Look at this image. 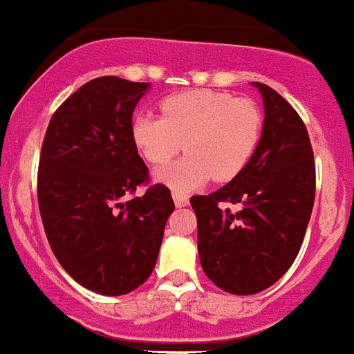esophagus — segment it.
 Here are the masks:
<instances>
[{
	"instance_id": "esophagus-1",
	"label": "esophagus",
	"mask_w": 354,
	"mask_h": 354,
	"mask_svg": "<svg viewBox=\"0 0 354 354\" xmlns=\"http://www.w3.org/2000/svg\"><path fill=\"white\" fill-rule=\"evenodd\" d=\"M172 200H174L176 207H185V205H189V198L185 194H180V192H172Z\"/></svg>"
}]
</instances>
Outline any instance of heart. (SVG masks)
<instances>
[{"label":"heart","instance_id":"obj_1","mask_svg":"<svg viewBox=\"0 0 354 354\" xmlns=\"http://www.w3.org/2000/svg\"><path fill=\"white\" fill-rule=\"evenodd\" d=\"M162 117L138 113L131 140L149 163H165L178 151L187 156L154 172V180L176 192L194 191L210 178L228 182L254 156L263 131L255 102L216 90H192L160 102Z\"/></svg>","mask_w":354,"mask_h":354}]
</instances>
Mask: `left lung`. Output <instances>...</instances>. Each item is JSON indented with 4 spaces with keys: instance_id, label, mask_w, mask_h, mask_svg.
Returning a JSON list of instances; mask_svg holds the SVG:
<instances>
[{
    "instance_id": "8db88e82",
    "label": "left lung",
    "mask_w": 354,
    "mask_h": 354,
    "mask_svg": "<svg viewBox=\"0 0 354 354\" xmlns=\"http://www.w3.org/2000/svg\"><path fill=\"white\" fill-rule=\"evenodd\" d=\"M264 106L254 156L234 180L209 196H192L205 275L234 295L277 283L301 250L315 201V160L299 113L275 90L252 82ZM225 203L239 204L232 213Z\"/></svg>"
}]
</instances>
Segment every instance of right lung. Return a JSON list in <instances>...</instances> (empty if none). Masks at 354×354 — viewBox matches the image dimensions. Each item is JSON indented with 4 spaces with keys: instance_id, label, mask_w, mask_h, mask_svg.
<instances>
[{
    "instance_id": "add662e5",
    "label": "right lung",
    "mask_w": 354,
    "mask_h": 354,
    "mask_svg": "<svg viewBox=\"0 0 354 354\" xmlns=\"http://www.w3.org/2000/svg\"><path fill=\"white\" fill-rule=\"evenodd\" d=\"M149 82L99 77L53 113L41 147L37 201L50 248L73 281L100 295L144 284L174 210L162 183L149 182L131 140L136 104Z\"/></svg>"
}]
</instances>
